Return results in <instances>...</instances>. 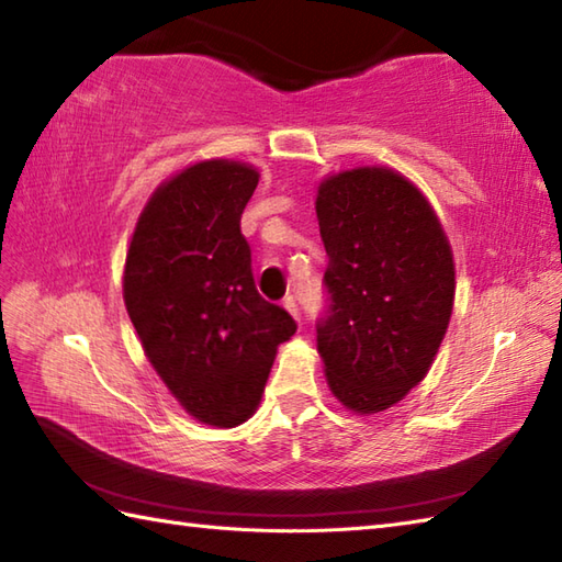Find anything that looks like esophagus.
<instances>
[{
    "label": "esophagus",
    "mask_w": 562,
    "mask_h": 562,
    "mask_svg": "<svg viewBox=\"0 0 562 562\" xmlns=\"http://www.w3.org/2000/svg\"><path fill=\"white\" fill-rule=\"evenodd\" d=\"M282 306L288 308V312L294 316V318H300V304H296V296L294 294H288L282 300Z\"/></svg>",
    "instance_id": "obj_1"
}]
</instances>
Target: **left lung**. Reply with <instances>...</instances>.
Listing matches in <instances>:
<instances>
[{
  "instance_id": "left-lung-1",
  "label": "left lung",
  "mask_w": 562,
  "mask_h": 562,
  "mask_svg": "<svg viewBox=\"0 0 562 562\" xmlns=\"http://www.w3.org/2000/svg\"><path fill=\"white\" fill-rule=\"evenodd\" d=\"M328 268L318 355L336 398L360 415L398 403L425 379L453 306V258L425 195L364 166L318 186Z\"/></svg>"
}]
</instances>
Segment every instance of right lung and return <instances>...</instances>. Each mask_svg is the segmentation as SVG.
<instances>
[{"label": "right lung", "instance_id": "right-lung-1", "mask_svg": "<svg viewBox=\"0 0 562 562\" xmlns=\"http://www.w3.org/2000/svg\"><path fill=\"white\" fill-rule=\"evenodd\" d=\"M254 166L212 159L161 183L130 241L123 296L151 367L176 401L214 427L258 408L278 345L296 330L262 300L241 214Z\"/></svg>", "mask_w": 562, "mask_h": 562}]
</instances>
